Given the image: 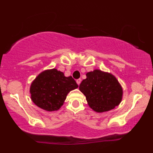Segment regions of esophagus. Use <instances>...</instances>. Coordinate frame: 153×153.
I'll list each match as a JSON object with an SVG mask.
<instances>
[{"label":"esophagus","instance_id":"1","mask_svg":"<svg viewBox=\"0 0 153 153\" xmlns=\"http://www.w3.org/2000/svg\"><path fill=\"white\" fill-rule=\"evenodd\" d=\"M76 82H77V84L79 85L80 84V82H81V79H78V80H76Z\"/></svg>","mask_w":153,"mask_h":153}]
</instances>
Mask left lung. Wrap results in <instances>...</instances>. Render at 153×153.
<instances>
[{
    "instance_id": "obj_1",
    "label": "left lung",
    "mask_w": 153,
    "mask_h": 153,
    "mask_svg": "<svg viewBox=\"0 0 153 153\" xmlns=\"http://www.w3.org/2000/svg\"><path fill=\"white\" fill-rule=\"evenodd\" d=\"M79 90L85 96L89 106L99 113L113 109L122 99L123 90L117 79L100 70L87 73Z\"/></svg>"
}]
</instances>
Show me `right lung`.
<instances>
[{
	"mask_svg": "<svg viewBox=\"0 0 153 153\" xmlns=\"http://www.w3.org/2000/svg\"><path fill=\"white\" fill-rule=\"evenodd\" d=\"M78 87L72 76L65 77L55 68L46 70L31 82V99L39 108L54 111L62 106L68 93Z\"/></svg>",
	"mask_w": 153,
	"mask_h": 153,
	"instance_id": "1",
	"label": "right lung"
}]
</instances>
